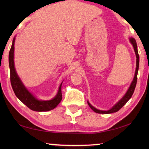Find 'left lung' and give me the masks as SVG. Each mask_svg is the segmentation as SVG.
Wrapping results in <instances>:
<instances>
[{"label": "left lung", "instance_id": "1", "mask_svg": "<svg viewBox=\"0 0 149 149\" xmlns=\"http://www.w3.org/2000/svg\"><path fill=\"white\" fill-rule=\"evenodd\" d=\"M130 42H132V44L133 45V48H134V50H135V52L136 54V58H137V62H136V65H137V67H136L135 77H134V78H133V80L132 83V84H131L129 89H128L127 93H126V94L123 96L122 99H121L120 101L117 103V104H116L114 107H113L109 110L104 111V110H98V109H97V108H95V107H93V106L87 101V103H88V104H89V107L96 113H99V114H110V113L118 112V111L119 110L120 108H122L123 106L125 105V103L130 99V98L132 97V96L133 94V92H134V91H135L136 84H137V73H138V70H139V54H138L137 42H136V41L135 40V39L130 38Z\"/></svg>", "mask_w": 149, "mask_h": 149}]
</instances>
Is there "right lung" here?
<instances>
[{
  "instance_id": "obj_1",
  "label": "right lung",
  "mask_w": 149,
  "mask_h": 149,
  "mask_svg": "<svg viewBox=\"0 0 149 149\" xmlns=\"http://www.w3.org/2000/svg\"><path fill=\"white\" fill-rule=\"evenodd\" d=\"M15 38L12 41L11 49L9 52V67L10 71V82L16 97L32 110L37 112H46L49 111L57 107L62 99V84L59 87L58 92L53 99L50 100H39L37 99L25 87L21 80L17 75L14 68V51Z\"/></svg>"
}]
</instances>
